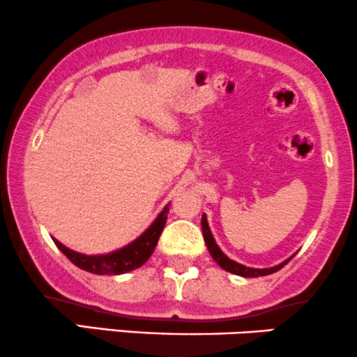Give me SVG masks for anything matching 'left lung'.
I'll return each instance as SVG.
<instances>
[{"label": "left lung", "mask_w": 357, "mask_h": 357, "mask_svg": "<svg viewBox=\"0 0 357 357\" xmlns=\"http://www.w3.org/2000/svg\"><path fill=\"white\" fill-rule=\"evenodd\" d=\"M201 227H203V236H204V243L206 246H208V251L209 255L214 261H216L218 264L221 266L222 269L231 274H236V276H243V278H259V276H268V274H273L279 271V269L282 268V266H286L289 263L291 259H293V256L287 257L286 261H282L281 264L278 266H273V268H264V269H257V268H248V266L244 264H239L236 263V261L229 259L225 252L221 251V248L216 244V239H214V236L211 233V229H209V225H208V218H206V214H203V218H201Z\"/></svg>", "instance_id": "left-lung-1"}]
</instances>
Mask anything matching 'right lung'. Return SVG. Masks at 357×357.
Wrapping results in <instances>:
<instances>
[{
  "label": "right lung",
  "mask_w": 357,
  "mask_h": 357,
  "mask_svg": "<svg viewBox=\"0 0 357 357\" xmlns=\"http://www.w3.org/2000/svg\"><path fill=\"white\" fill-rule=\"evenodd\" d=\"M167 213H169V206L166 204L165 208H162V211L156 216V220L151 222V226H149L143 234L137 236L135 241L126 244V246L116 249L113 252H108V255L88 256L83 255V252H76L73 251V249L66 248L63 243H59L58 239L53 238V241L56 246L59 248V251H61L73 264L84 269V271L100 274V276H105V274H109V276L124 274L141 268V266L151 257L154 248H156L158 244V239H160L161 236L162 227L166 225Z\"/></svg>",
  "instance_id": "obj_1"
}]
</instances>
